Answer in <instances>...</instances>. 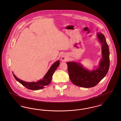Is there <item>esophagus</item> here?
Masks as SVG:
<instances>
[{
    "label": "esophagus",
    "mask_w": 121,
    "mask_h": 121,
    "mask_svg": "<svg viewBox=\"0 0 121 121\" xmlns=\"http://www.w3.org/2000/svg\"><path fill=\"white\" fill-rule=\"evenodd\" d=\"M67 59H68V58H67V56L66 55H62V58H61V59H62V60L63 61V62L66 61L67 60Z\"/></svg>",
    "instance_id": "obj_1"
}]
</instances>
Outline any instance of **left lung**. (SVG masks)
<instances>
[{
  "instance_id": "8db88e82",
  "label": "left lung",
  "mask_w": 121,
  "mask_h": 121,
  "mask_svg": "<svg viewBox=\"0 0 121 121\" xmlns=\"http://www.w3.org/2000/svg\"><path fill=\"white\" fill-rule=\"evenodd\" d=\"M102 44V58L96 69L89 71L84 68L80 63L75 62L67 63L69 78L78 86L89 88L95 86L107 74L110 65L109 50L106 39L101 33L97 34Z\"/></svg>"
}]
</instances>
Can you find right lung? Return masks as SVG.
I'll return each mask as SVG.
<instances>
[{
  "mask_svg": "<svg viewBox=\"0 0 121 121\" xmlns=\"http://www.w3.org/2000/svg\"><path fill=\"white\" fill-rule=\"evenodd\" d=\"M60 64V61L59 60L53 63L50 68L48 70V72L46 73V74L43 78L41 80H39L37 82H26L25 81L20 80L16 76L13 74V75L16 80L20 82L21 84H22L23 86H25L26 88L33 90H37L43 88L45 86L48 85L50 83L52 80V76L56 69L58 68Z\"/></svg>",
  "mask_w": 121,
  "mask_h": 121,
  "instance_id": "add662e5",
  "label": "right lung"
}]
</instances>
